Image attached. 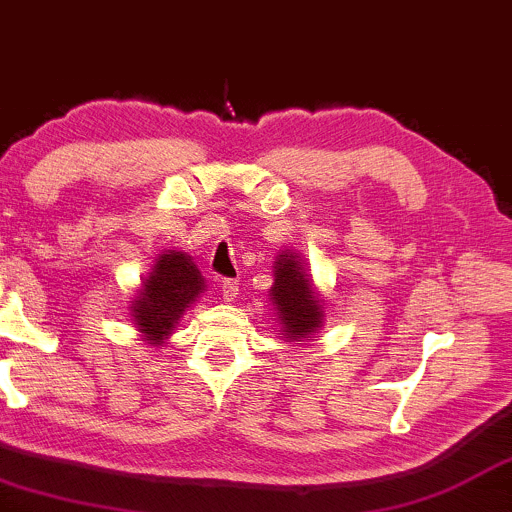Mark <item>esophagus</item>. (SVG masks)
<instances>
[{
	"instance_id": "esophagus-1",
	"label": "esophagus",
	"mask_w": 512,
	"mask_h": 512,
	"mask_svg": "<svg viewBox=\"0 0 512 512\" xmlns=\"http://www.w3.org/2000/svg\"><path fill=\"white\" fill-rule=\"evenodd\" d=\"M221 288V295H224V300H236L238 298V281L236 279H224L219 283Z\"/></svg>"
}]
</instances>
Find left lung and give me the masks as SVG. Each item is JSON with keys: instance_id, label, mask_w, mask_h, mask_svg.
I'll return each instance as SVG.
<instances>
[{"instance_id": "left-lung-1", "label": "left lung", "mask_w": 512, "mask_h": 512, "mask_svg": "<svg viewBox=\"0 0 512 512\" xmlns=\"http://www.w3.org/2000/svg\"><path fill=\"white\" fill-rule=\"evenodd\" d=\"M272 303H276V312L286 331L283 338L298 341V338L317 334L322 324V305H319L317 293L312 291L303 262H298V255L293 252H281L276 262Z\"/></svg>"}]
</instances>
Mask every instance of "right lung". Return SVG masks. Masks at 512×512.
Returning a JSON list of instances; mask_svg holds the SVG:
<instances>
[{
  "label": "right lung",
  "mask_w": 512,
  "mask_h": 512,
  "mask_svg": "<svg viewBox=\"0 0 512 512\" xmlns=\"http://www.w3.org/2000/svg\"><path fill=\"white\" fill-rule=\"evenodd\" d=\"M205 291V279L188 255L171 250L159 257L152 274L143 281V291L133 303V317L138 329L155 346L174 331L178 317Z\"/></svg>",
  "instance_id": "right-lung-1"
}]
</instances>
